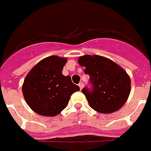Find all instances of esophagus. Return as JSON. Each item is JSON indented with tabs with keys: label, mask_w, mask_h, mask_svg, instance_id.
<instances>
[{
	"label": "esophagus",
	"mask_w": 151,
	"mask_h": 151,
	"mask_svg": "<svg viewBox=\"0 0 151 151\" xmlns=\"http://www.w3.org/2000/svg\"><path fill=\"white\" fill-rule=\"evenodd\" d=\"M79 87H80V90H82L83 87V82H80V83H79Z\"/></svg>",
	"instance_id": "esophagus-1"
}]
</instances>
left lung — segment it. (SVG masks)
<instances>
[{"label":"left lung","instance_id":"1","mask_svg":"<svg viewBox=\"0 0 151 151\" xmlns=\"http://www.w3.org/2000/svg\"><path fill=\"white\" fill-rule=\"evenodd\" d=\"M89 76L90 87L82 89L90 106L103 114L119 110L131 91V79L120 66L100 55H86L78 60Z\"/></svg>","mask_w":151,"mask_h":151}]
</instances>
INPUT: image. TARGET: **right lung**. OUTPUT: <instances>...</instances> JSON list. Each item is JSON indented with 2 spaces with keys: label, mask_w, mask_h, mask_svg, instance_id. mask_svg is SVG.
<instances>
[{
  "label": "right lung",
  "mask_w": 151,
  "mask_h": 151,
  "mask_svg": "<svg viewBox=\"0 0 151 151\" xmlns=\"http://www.w3.org/2000/svg\"><path fill=\"white\" fill-rule=\"evenodd\" d=\"M66 58L56 55L42 60L28 72L22 91L26 103L32 111L45 116H55L68 104L71 96L80 91L62 70Z\"/></svg>",
  "instance_id": "obj_1"
}]
</instances>
